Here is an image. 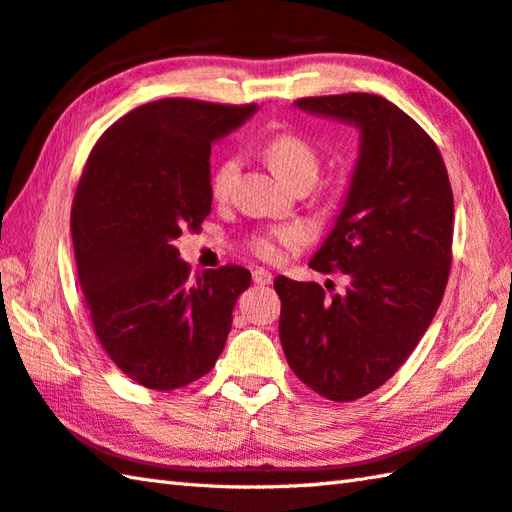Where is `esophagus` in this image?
I'll use <instances>...</instances> for the list:
<instances>
[{
	"label": "esophagus",
	"mask_w": 512,
	"mask_h": 512,
	"mask_svg": "<svg viewBox=\"0 0 512 512\" xmlns=\"http://www.w3.org/2000/svg\"><path fill=\"white\" fill-rule=\"evenodd\" d=\"M253 282L259 284V286H268V284H273V275L268 273V271H264V268H255V271H253Z\"/></svg>",
	"instance_id": "esophagus-1"
}]
</instances>
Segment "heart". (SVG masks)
Returning a JSON list of instances; mask_svg holds the SVG:
<instances>
[{"instance_id":"obj_1","label":"heart","mask_w":512,"mask_h":512,"mask_svg":"<svg viewBox=\"0 0 512 512\" xmlns=\"http://www.w3.org/2000/svg\"><path fill=\"white\" fill-rule=\"evenodd\" d=\"M262 152L266 156L268 165L273 167V172L280 176L286 185H291V188H311L315 179H318L320 165H322L320 150L302 134L297 132L275 134L264 143ZM237 172H239L237 156H226V159H221L217 163V167L212 170V176H210L212 199L224 201L228 197ZM302 241H304V232L300 226L282 224V226H271V228L253 232V235L248 237V248L250 253L259 259H264V262H277L284 250L302 246Z\"/></svg>"}]
</instances>
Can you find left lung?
I'll list each match as a JSON object with an SVG mask.
<instances>
[{
  "label": "left lung",
  "instance_id": "obj_1",
  "mask_svg": "<svg viewBox=\"0 0 512 512\" xmlns=\"http://www.w3.org/2000/svg\"><path fill=\"white\" fill-rule=\"evenodd\" d=\"M311 114L360 127L345 208L311 259L347 275L342 295L277 277L288 367L329 401L351 403L392 378L430 327L448 286L454 199L430 134L376 94L295 100Z\"/></svg>",
  "mask_w": 512,
  "mask_h": 512
}]
</instances>
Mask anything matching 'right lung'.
<instances>
[{
	"label": "right lung",
	"instance_id": "right-lung-1",
	"mask_svg": "<svg viewBox=\"0 0 512 512\" xmlns=\"http://www.w3.org/2000/svg\"><path fill=\"white\" fill-rule=\"evenodd\" d=\"M255 105L147 102L91 150L71 208L80 288L96 338L138 385L170 392L215 367L250 273L237 264L190 277L174 239L210 215V145Z\"/></svg>",
	"mask_w": 512,
	"mask_h": 512
}]
</instances>
